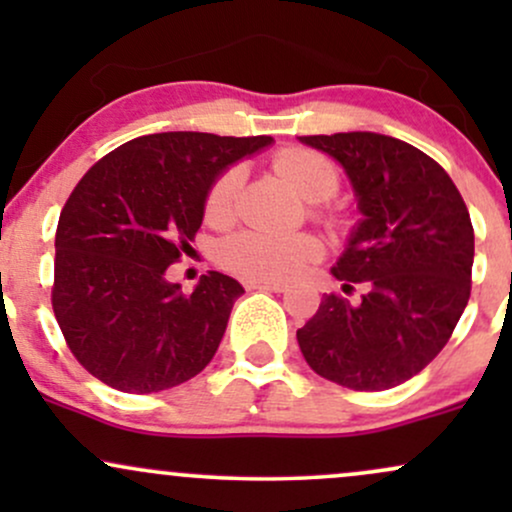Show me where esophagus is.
Listing matches in <instances>:
<instances>
[{
    "mask_svg": "<svg viewBox=\"0 0 512 512\" xmlns=\"http://www.w3.org/2000/svg\"><path fill=\"white\" fill-rule=\"evenodd\" d=\"M245 289H264V291L284 293L286 284L284 281H269V279H248L245 281Z\"/></svg>",
    "mask_w": 512,
    "mask_h": 512,
    "instance_id": "34e87169",
    "label": "esophagus"
}]
</instances>
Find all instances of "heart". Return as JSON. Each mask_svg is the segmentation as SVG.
<instances>
[{
    "label": "heart",
    "instance_id": "heart-1",
    "mask_svg": "<svg viewBox=\"0 0 512 512\" xmlns=\"http://www.w3.org/2000/svg\"><path fill=\"white\" fill-rule=\"evenodd\" d=\"M274 168L310 202H325L337 195L339 170L320 151L289 146L274 156ZM243 185V168L231 166L211 182L204 199V216L211 223H223L236 211V199ZM317 214L322 209L317 207ZM322 255L320 243L308 233H274L262 228H245L219 245L221 267L243 279H289L305 264Z\"/></svg>",
    "mask_w": 512,
    "mask_h": 512
}]
</instances>
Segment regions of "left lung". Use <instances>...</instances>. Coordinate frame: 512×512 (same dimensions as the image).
I'll return each instance as SVG.
<instances>
[{
    "instance_id": "obj_1",
    "label": "left lung",
    "mask_w": 512,
    "mask_h": 512,
    "mask_svg": "<svg viewBox=\"0 0 512 512\" xmlns=\"http://www.w3.org/2000/svg\"><path fill=\"white\" fill-rule=\"evenodd\" d=\"M342 163L363 219L332 274L361 301L325 293L296 332L322 378L380 392L414 378L452 337L472 291L474 228L467 204L416 146L375 132L301 137Z\"/></svg>"
}]
</instances>
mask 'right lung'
Masks as SVG:
<instances>
[{
	"label": "right lung",
	"mask_w": 512,
	"mask_h": 512,
	"mask_svg": "<svg viewBox=\"0 0 512 512\" xmlns=\"http://www.w3.org/2000/svg\"><path fill=\"white\" fill-rule=\"evenodd\" d=\"M267 144L264 134H146L76 182L57 223L52 310L93 378L149 395L207 368L243 286L207 272L182 293L166 269L195 240L216 175Z\"/></svg>",
	"instance_id": "1"
}]
</instances>
